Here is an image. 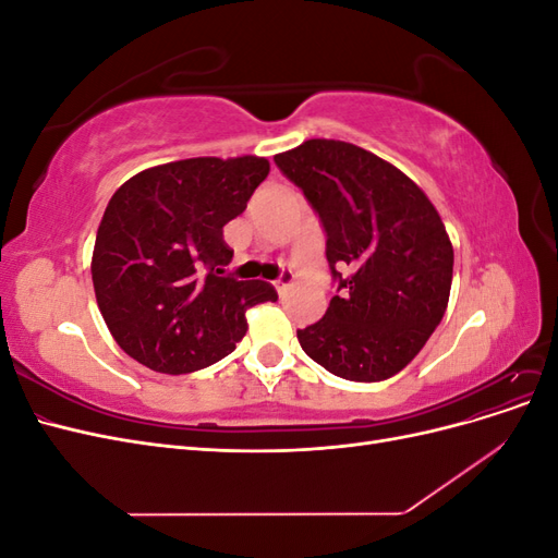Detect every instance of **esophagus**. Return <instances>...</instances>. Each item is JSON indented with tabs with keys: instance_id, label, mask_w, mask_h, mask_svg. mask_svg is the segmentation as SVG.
I'll list each match as a JSON object with an SVG mask.
<instances>
[{
	"instance_id": "obj_1",
	"label": "esophagus",
	"mask_w": 558,
	"mask_h": 558,
	"mask_svg": "<svg viewBox=\"0 0 558 558\" xmlns=\"http://www.w3.org/2000/svg\"><path fill=\"white\" fill-rule=\"evenodd\" d=\"M291 283H293V272H289V269H283V272H281V275L277 277V281H275L279 295H283V293H286V289H289Z\"/></svg>"
}]
</instances>
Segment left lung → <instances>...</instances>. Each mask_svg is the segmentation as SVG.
I'll list each match as a JSON object with an SVG mask.
<instances>
[{
	"label": "left lung",
	"instance_id": "1",
	"mask_svg": "<svg viewBox=\"0 0 558 558\" xmlns=\"http://www.w3.org/2000/svg\"><path fill=\"white\" fill-rule=\"evenodd\" d=\"M326 230L337 295L300 347L349 381L398 375L445 316L453 248L426 193L398 167L335 140L275 156Z\"/></svg>",
	"mask_w": 558,
	"mask_h": 558
}]
</instances>
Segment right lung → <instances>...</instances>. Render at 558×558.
I'll use <instances>...</instances> for the list:
<instances>
[{"label":"right lung","instance_id":"add662e5","mask_svg":"<svg viewBox=\"0 0 558 558\" xmlns=\"http://www.w3.org/2000/svg\"><path fill=\"white\" fill-rule=\"evenodd\" d=\"M269 162L189 158L150 167L109 199L93 251L99 312L130 359L185 375L226 359L246 310L275 302L267 281L226 275L223 226L246 209Z\"/></svg>","mask_w":558,"mask_h":558}]
</instances>
